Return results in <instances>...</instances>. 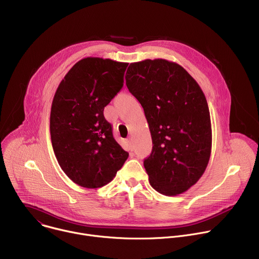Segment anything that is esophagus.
Wrapping results in <instances>:
<instances>
[{
	"instance_id": "34e87169",
	"label": "esophagus",
	"mask_w": 259,
	"mask_h": 259,
	"mask_svg": "<svg viewBox=\"0 0 259 259\" xmlns=\"http://www.w3.org/2000/svg\"><path fill=\"white\" fill-rule=\"evenodd\" d=\"M127 142H128V145H129V147H130V150H132V138L129 137V138L127 139Z\"/></svg>"
}]
</instances>
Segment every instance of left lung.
Here are the masks:
<instances>
[{"label":"left lung","instance_id":"left-lung-1","mask_svg":"<svg viewBox=\"0 0 259 259\" xmlns=\"http://www.w3.org/2000/svg\"><path fill=\"white\" fill-rule=\"evenodd\" d=\"M126 85L140 102L153 150L143 165L151 186L165 196L187 192L208 165L212 131L199 84L179 64L165 59L130 63Z\"/></svg>","mask_w":259,"mask_h":259}]
</instances>
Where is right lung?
Masks as SVG:
<instances>
[{"instance_id":"obj_1","label":"right lung","mask_w":259,"mask_h":259,"mask_svg":"<svg viewBox=\"0 0 259 259\" xmlns=\"http://www.w3.org/2000/svg\"><path fill=\"white\" fill-rule=\"evenodd\" d=\"M127 66L99 57L81 59L55 92L50 114L53 151L63 172L83 188L105 186L128 159L103 116L124 85Z\"/></svg>"}]
</instances>
